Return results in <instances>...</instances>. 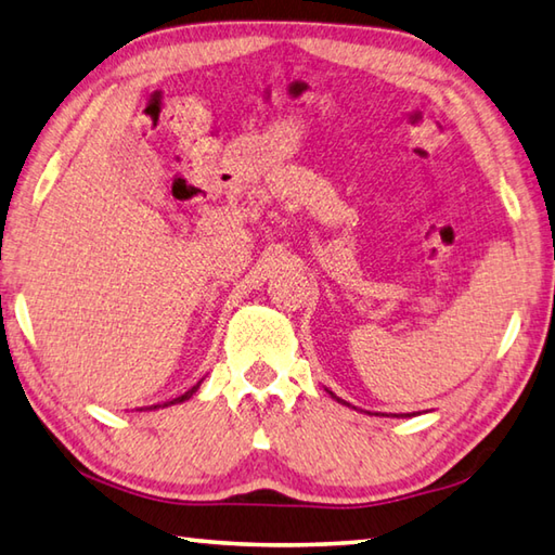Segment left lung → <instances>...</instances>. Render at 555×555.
<instances>
[{"label": "left lung", "instance_id": "1", "mask_svg": "<svg viewBox=\"0 0 555 555\" xmlns=\"http://www.w3.org/2000/svg\"><path fill=\"white\" fill-rule=\"evenodd\" d=\"M328 395H332V397H334V400H336V402H344V400H338V397H336V395H334V392H328ZM344 404H346V406H351V404H348V402H344ZM406 416H410V414H406Z\"/></svg>", "mask_w": 555, "mask_h": 555}]
</instances>
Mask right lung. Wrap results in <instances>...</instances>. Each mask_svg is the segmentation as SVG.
<instances>
[{"label": "right lung", "instance_id": "obj_1", "mask_svg": "<svg viewBox=\"0 0 555 555\" xmlns=\"http://www.w3.org/2000/svg\"><path fill=\"white\" fill-rule=\"evenodd\" d=\"M204 377H207V375H204ZM204 377H199V380H197V383H194L192 387H188V390H184L182 395H178V397H172V400H168V402H163V404H151V406H145V410H143V412H151V410H160V406H172V404L188 402V400H190V397H192L194 392H197V390H199V385L204 383Z\"/></svg>", "mask_w": 555, "mask_h": 555}]
</instances>
